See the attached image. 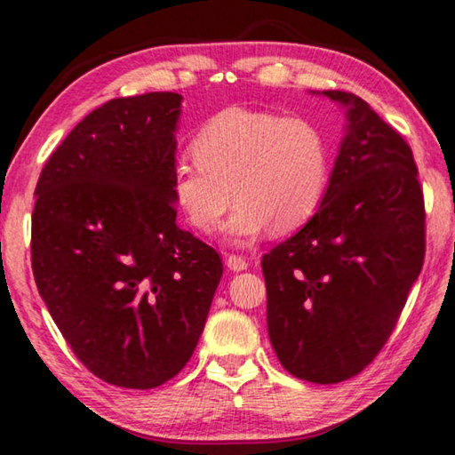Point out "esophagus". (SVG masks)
Here are the masks:
<instances>
[{
	"mask_svg": "<svg viewBox=\"0 0 455 455\" xmlns=\"http://www.w3.org/2000/svg\"><path fill=\"white\" fill-rule=\"evenodd\" d=\"M227 267L230 268V271L238 273V271H244V268L249 267V260H246V259L241 257V255H228V257H227Z\"/></svg>",
	"mask_w": 455,
	"mask_h": 455,
	"instance_id": "34e87169",
	"label": "esophagus"
}]
</instances>
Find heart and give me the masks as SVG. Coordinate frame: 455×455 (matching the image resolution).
Instances as JSON below:
<instances>
[{
  "mask_svg": "<svg viewBox=\"0 0 455 455\" xmlns=\"http://www.w3.org/2000/svg\"><path fill=\"white\" fill-rule=\"evenodd\" d=\"M190 152L196 164H174L171 196L200 235L219 228L233 198L236 209L225 228L233 243L249 244L271 227L276 235L292 233L327 192V138L301 116L227 108L198 130Z\"/></svg>",
  "mask_w": 455,
  "mask_h": 455,
  "instance_id": "heart-1",
  "label": "heart"
}]
</instances>
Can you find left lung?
<instances>
[{
  "label": "left lung",
  "mask_w": 455,
  "mask_h": 455,
  "mask_svg": "<svg viewBox=\"0 0 455 455\" xmlns=\"http://www.w3.org/2000/svg\"><path fill=\"white\" fill-rule=\"evenodd\" d=\"M323 94L347 110L327 192L260 265L276 357L327 385L363 371L395 329L426 257V206L403 136L351 92Z\"/></svg>",
  "instance_id": "obj_1"
}]
</instances>
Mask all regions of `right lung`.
I'll use <instances>...</instances> for the list:
<instances>
[{
  "mask_svg": "<svg viewBox=\"0 0 455 455\" xmlns=\"http://www.w3.org/2000/svg\"><path fill=\"white\" fill-rule=\"evenodd\" d=\"M180 102L150 92L96 108L36 187L37 291L76 357L118 387H158L188 363L222 276L219 252L176 225Z\"/></svg>",
  "mask_w": 455,
  "mask_h": 455,
  "instance_id": "obj_1",
  "label": "right lung"
}]
</instances>
